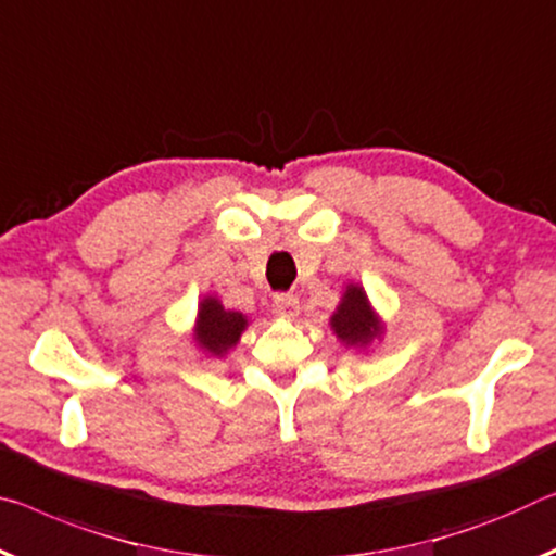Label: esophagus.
<instances>
[{
    "instance_id": "obj_1",
    "label": "esophagus",
    "mask_w": 556,
    "mask_h": 556,
    "mask_svg": "<svg viewBox=\"0 0 556 556\" xmlns=\"http://www.w3.org/2000/svg\"><path fill=\"white\" fill-rule=\"evenodd\" d=\"M271 312L281 319H294L299 314V299L294 294H277L275 302H271Z\"/></svg>"
}]
</instances>
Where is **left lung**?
Segmentation results:
<instances>
[{
  "instance_id": "1",
  "label": "left lung",
  "mask_w": 556,
  "mask_h": 556,
  "mask_svg": "<svg viewBox=\"0 0 556 556\" xmlns=\"http://www.w3.org/2000/svg\"><path fill=\"white\" fill-rule=\"evenodd\" d=\"M337 337L349 346H366L378 333V321L361 287H349L337 314L331 316Z\"/></svg>"
}]
</instances>
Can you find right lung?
Wrapping results in <instances>:
<instances>
[{"instance_id":"add662e5","label":"right lung","mask_w":556,"mask_h":556,"mask_svg":"<svg viewBox=\"0 0 556 556\" xmlns=\"http://www.w3.org/2000/svg\"><path fill=\"white\" fill-rule=\"evenodd\" d=\"M244 316L240 312H227L217 299H205L198 314V341L213 356H223L240 341L244 331Z\"/></svg>"}]
</instances>
